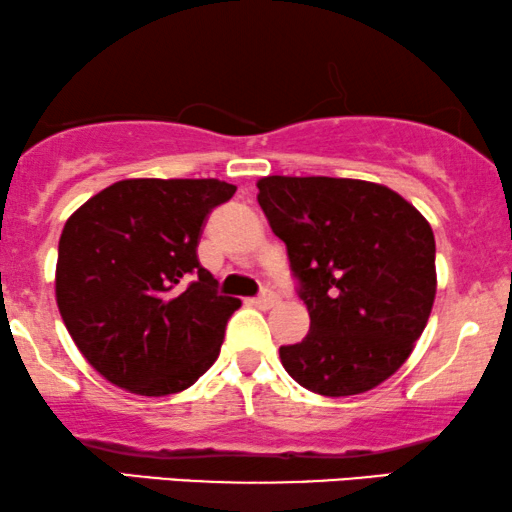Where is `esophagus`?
I'll use <instances>...</instances> for the list:
<instances>
[{
    "mask_svg": "<svg viewBox=\"0 0 512 512\" xmlns=\"http://www.w3.org/2000/svg\"><path fill=\"white\" fill-rule=\"evenodd\" d=\"M250 303L255 307H260V310H269V307H274L276 303H279V295H276L274 291H264L257 295V298H252Z\"/></svg>",
    "mask_w": 512,
    "mask_h": 512,
    "instance_id": "34e87169",
    "label": "esophagus"
}]
</instances>
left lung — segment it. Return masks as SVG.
Segmentation results:
<instances>
[{
  "instance_id": "1",
  "label": "left lung",
  "mask_w": 512,
  "mask_h": 512,
  "mask_svg": "<svg viewBox=\"0 0 512 512\" xmlns=\"http://www.w3.org/2000/svg\"><path fill=\"white\" fill-rule=\"evenodd\" d=\"M257 188L310 312L303 341L279 350L283 367L319 396L374 389L408 360L432 312V226L379 183L267 176Z\"/></svg>"
}]
</instances>
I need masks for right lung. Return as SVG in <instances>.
<instances>
[{"instance_id":"obj_1","label":"right lung","mask_w":512,"mask_h":512,"mask_svg":"<svg viewBox=\"0 0 512 512\" xmlns=\"http://www.w3.org/2000/svg\"><path fill=\"white\" fill-rule=\"evenodd\" d=\"M233 193L217 178H128L66 221L57 305L104 379L140 396H169L214 365L240 300L219 295L197 243L207 214Z\"/></svg>"}]
</instances>
